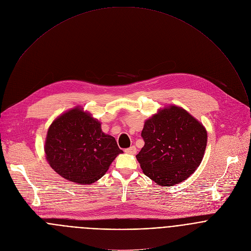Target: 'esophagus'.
<instances>
[{"mask_svg": "<svg viewBox=\"0 0 251 251\" xmlns=\"http://www.w3.org/2000/svg\"><path fill=\"white\" fill-rule=\"evenodd\" d=\"M125 151H126V153H128V154L134 155V154L136 153V147H135V146H130L129 148H126Z\"/></svg>", "mask_w": 251, "mask_h": 251, "instance_id": "34e87169", "label": "esophagus"}]
</instances>
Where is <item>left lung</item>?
<instances>
[{
  "instance_id": "1",
  "label": "left lung",
  "mask_w": 251,
  "mask_h": 251,
  "mask_svg": "<svg viewBox=\"0 0 251 251\" xmlns=\"http://www.w3.org/2000/svg\"><path fill=\"white\" fill-rule=\"evenodd\" d=\"M141 137L144 146L136 159L143 173L161 186L179 183L194 173L207 144L204 126L176 106L147 120Z\"/></svg>"
}]
</instances>
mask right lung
Masks as SVG:
<instances>
[{"instance_id":"obj_1","label":"right lung","mask_w":251,"mask_h":251,"mask_svg":"<svg viewBox=\"0 0 251 251\" xmlns=\"http://www.w3.org/2000/svg\"><path fill=\"white\" fill-rule=\"evenodd\" d=\"M45 153L50 166L60 176L89 184L104 176L123 150L115 137L102 132L97 120L76 108L51 125Z\"/></svg>"}]
</instances>
